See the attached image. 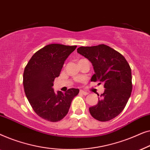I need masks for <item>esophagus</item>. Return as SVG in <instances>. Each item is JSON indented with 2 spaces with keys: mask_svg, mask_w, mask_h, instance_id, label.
Listing matches in <instances>:
<instances>
[{
  "mask_svg": "<svg viewBox=\"0 0 150 150\" xmlns=\"http://www.w3.org/2000/svg\"><path fill=\"white\" fill-rule=\"evenodd\" d=\"M80 93H81V94H83V95H85V96L87 95V94H88V92L83 91V90H80Z\"/></svg>",
  "mask_w": 150,
  "mask_h": 150,
  "instance_id": "obj_1",
  "label": "esophagus"
}]
</instances>
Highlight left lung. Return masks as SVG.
Masks as SVG:
<instances>
[{"label":"left lung","mask_w":150,"mask_h":150,"mask_svg":"<svg viewBox=\"0 0 150 150\" xmlns=\"http://www.w3.org/2000/svg\"><path fill=\"white\" fill-rule=\"evenodd\" d=\"M77 52L92 63L95 74L91 81L102 82L105 88L98 104L89 108L90 114L100 122L112 120L122 112L130 97V65L123 55L104 44L80 47Z\"/></svg>","instance_id":"obj_1"}]
</instances>
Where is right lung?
I'll use <instances>...</instances> for the list:
<instances>
[{
    "mask_svg": "<svg viewBox=\"0 0 150 150\" xmlns=\"http://www.w3.org/2000/svg\"><path fill=\"white\" fill-rule=\"evenodd\" d=\"M76 48L59 44L47 45L33 55L25 67L23 85L26 96L34 111L44 120L52 122L62 120L79 93V89L74 88L64 93L60 91L55 93L52 88L65 61Z\"/></svg>",
    "mask_w": 150,
    "mask_h": 150,
    "instance_id": "1",
    "label": "right lung"
}]
</instances>
